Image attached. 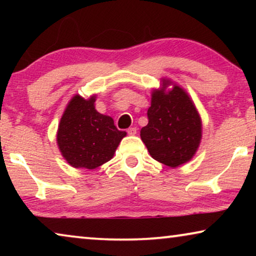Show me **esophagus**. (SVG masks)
<instances>
[{
    "label": "esophagus",
    "mask_w": 256,
    "mask_h": 256,
    "mask_svg": "<svg viewBox=\"0 0 256 256\" xmlns=\"http://www.w3.org/2000/svg\"><path fill=\"white\" fill-rule=\"evenodd\" d=\"M136 132H138V129H136V127H130V128H128V130H127V132H128L129 135H135Z\"/></svg>",
    "instance_id": "esophagus-1"
}]
</instances>
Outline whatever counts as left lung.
Instances as JSON below:
<instances>
[{"label":"left lung","mask_w":256,"mask_h":256,"mask_svg":"<svg viewBox=\"0 0 256 256\" xmlns=\"http://www.w3.org/2000/svg\"><path fill=\"white\" fill-rule=\"evenodd\" d=\"M152 96L148 124L141 129L142 141L152 158L168 166L186 163L202 138V121L194 102L180 86L169 92L154 90Z\"/></svg>","instance_id":"1"}]
</instances>
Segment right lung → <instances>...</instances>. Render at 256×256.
<instances>
[{
    "label": "right lung",
    "instance_id": "right-lung-1",
    "mask_svg": "<svg viewBox=\"0 0 256 256\" xmlns=\"http://www.w3.org/2000/svg\"><path fill=\"white\" fill-rule=\"evenodd\" d=\"M96 96L85 100L76 96L62 114L57 132L62 155L70 166L96 169L113 157L126 136L115 127L113 118L94 107Z\"/></svg>",
    "mask_w": 256,
    "mask_h": 256
}]
</instances>
